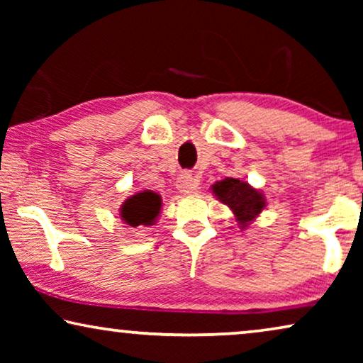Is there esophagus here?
I'll return each mask as SVG.
<instances>
[{
	"label": "esophagus",
	"mask_w": 363,
	"mask_h": 363,
	"mask_svg": "<svg viewBox=\"0 0 363 363\" xmlns=\"http://www.w3.org/2000/svg\"><path fill=\"white\" fill-rule=\"evenodd\" d=\"M177 188L180 190L182 193H193L198 188V180L193 175H190V173H185V175H182L180 178H178L177 182Z\"/></svg>",
	"instance_id": "esophagus-1"
}]
</instances>
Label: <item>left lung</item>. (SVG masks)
Returning a JSON list of instances; mask_svg holds the SVG:
<instances>
[{
	"label": "left lung",
	"instance_id": "1",
	"mask_svg": "<svg viewBox=\"0 0 363 363\" xmlns=\"http://www.w3.org/2000/svg\"><path fill=\"white\" fill-rule=\"evenodd\" d=\"M211 190L218 200L230 206L242 230L251 221H255V218L266 206L262 193L252 188L250 183L238 180V178H225V180L216 182Z\"/></svg>",
	"mask_w": 363,
	"mask_h": 363
}]
</instances>
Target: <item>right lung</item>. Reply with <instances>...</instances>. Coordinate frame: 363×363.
Masks as SVG:
<instances>
[{
	"label": "right lung",
	"mask_w": 363,
	"mask_h": 363,
	"mask_svg": "<svg viewBox=\"0 0 363 363\" xmlns=\"http://www.w3.org/2000/svg\"><path fill=\"white\" fill-rule=\"evenodd\" d=\"M162 208V200L157 193L142 191L128 198L121 208L122 220L128 226H150Z\"/></svg>",
	"instance_id": "right-lung-1"
}]
</instances>
